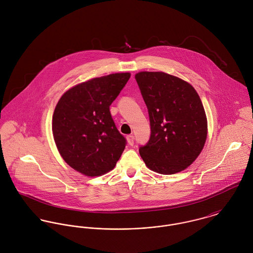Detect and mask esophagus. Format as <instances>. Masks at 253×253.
Returning <instances> with one entry per match:
<instances>
[{"label": "esophagus", "mask_w": 253, "mask_h": 253, "mask_svg": "<svg viewBox=\"0 0 253 253\" xmlns=\"http://www.w3.org/2000/svg\"><path fill=\"white\" fill-rule=\"evenodd\" d=\"M126 139H127V142H128V144L133 145V143H134V136H133L132 134H130V135H127V136H126Z\"/></svg>", "instance_id": "1"}]
</instances>
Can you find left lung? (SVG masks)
Segmentation results:
<instances>
[{"label":"left lung","instance_id":"8db88e82","mask_svg":"<svg viewBox=\"0 0 253 253\" xmlns=\"http://www.w3.org/2000/svg\"><path fill=\"white\" fill-rule=\"evenodd\" d=\"M148 109L151 134L139 147L145 165L163 174L189 167L202 152L208 122L195 88L177 77L164 72L135 75Z\"/></svg>","mask_w":253,"mask_h":253}]
</instances>
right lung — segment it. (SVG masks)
Wrapping results in <instances>:
<instances>
[{"label": "right lung", "instance_id": "add662e5", "mask_svg": "<svg viewBox=\"0 0 253 253\" xmlns=\"http://www.w3.org/2000/svg\"><path fill=\"white\" fill-rule=\"evenodd\" d=\"M130 78L117 73L75 85L59 99L52 117V133L63 160L86 176L113 169L126 139L118 130L110 105Z\"/></svg>", "mask_w": 253, "mask_h": 253}]
</instances>
